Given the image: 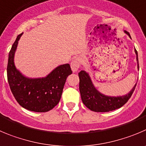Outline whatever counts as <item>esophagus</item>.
Segmentation results:
<instances>
[{
  "label": "esophagus",
  "mask_w": 146,
  "mask_h": 146,
  "mask_svg": "<svg viewBox=\"0 0 146 146\" xmlns=\"http://www.w3.org/2000/svg\"><path fill=\"white\" fill-rule=\"evenodd\" d=\"M81 62L82 61H81V59L80 58H76L72 60L71 63H70V67H71L73 72H76L78 70L79 67L81 66Z\"/></svg>",
  "instance_id": "esophagus-1"
}]
</instances>
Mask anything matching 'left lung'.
Segmentation results:
<instances>
[{"label":"left lung","mask_w":146,"mask_h":146,"mask_svg":"<svg viewBox=\"0 0 146 146\" xmlns=\"http://www.w3.org/2000/svg\"><path fill=\"white\" fill-rule=\"evenodd\" d=\"M125 32L130 37L128 32L126 31H125ZM135 52L137 61V68L139 69L137 52L136 50H135ZM78 76L80 80L79 90L83 103L90 110L96 112H107L122 107L131 97L137 85V84H135L133 89L125 96H108L102 94L96 90L86 72L81 70L78 73Z\"/></svg>","instance_id":"left-lung-1"}]
</instances>
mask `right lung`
I'll return each instance as SVG.
<instances>
[{"label":"right lung","instance_id":"1","mask_svg":"<svg viewBox=\"0 0 146 146\" xmlns=\"http://www.w3.org/2000/svg\"><path fill=\"white\" fill-rule=\"evenodd\" d=\"M23 33L17 36L9 52L7 78L11 91L20 105L36 112L52 110L60 100L67 77L71 74L69 64L57 67L45 78H29L16 68L13 62L18 42Z\"/></svg>","mask_w":146,"mask_h":146}]
</instances>
